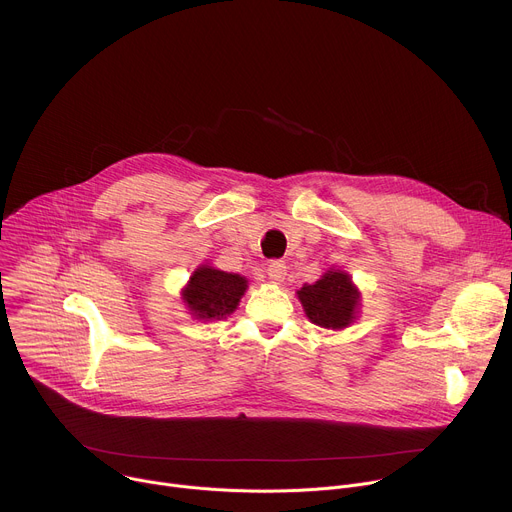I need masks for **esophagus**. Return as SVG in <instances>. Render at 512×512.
I'll return each instance as SVG.
<instances>
[{"mask_svg":"<svg viewBox=\"0 0 512 512\" xmlns=\"http://www.w3.org/2000/svg\"><path fill=\"white\" fill-rule=\"evenodd\" d=\"M285 273H287V267L283 261H271L267 265V275L273 283H281L285 279Z\"/></svg>","mask_w":512,"mask_h":512,"instance_id":"1","label":"esophagus"}]
</instances>
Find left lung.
Listing matches in <instances>:
<instances>
[{"label": "left lung", "mask_w": 512, "mask_h": 512, "mask_svg": "<svg viewBox=\"0 0 512 512\" xmlns=\"http://www.w3.org/2000/svg\"><path fill=\"white\" fill-rule=\"evenodd\" d=\"M298 298L310 322L328 330L350 326L360 306V291L350 275L340 269H330L316 283L304 285Z\"/></svg>", "instance_id": "obj_1"}]
</instances>
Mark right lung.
<instances>
[{
    "label": "right lung",
    "instance_id": "1",
    "mask_svg": "<svg viewBox=\"0 0 512 512\" xmlns=\"http://www.w3.org/2000/svg\"><path fill=\"white\" fill-rule=\"evenodd\" d=\"M247 287V279L239 273L200 265L182 289V300L198 320H223L237 310Z\"/></svg>",
    "mask_w": 512,
    "mask_h": 512
}]
</instances>
